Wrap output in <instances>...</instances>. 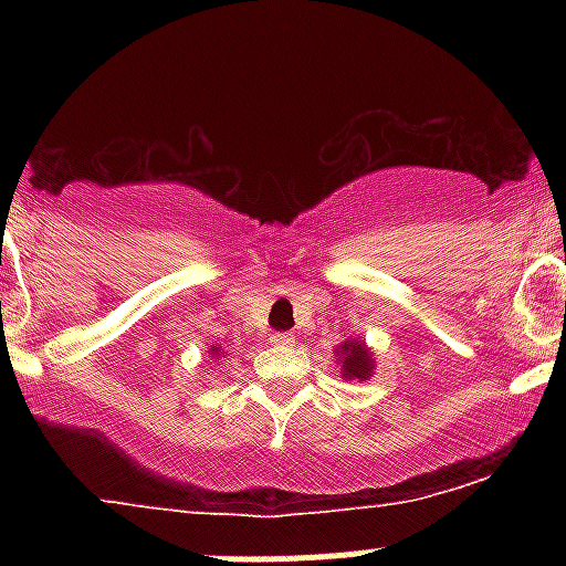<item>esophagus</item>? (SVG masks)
Wrapping results in <instances>:
<instances>
[{"label":"esophagus","mask_w":566,"mask_h":566,"mask_svg":"<svg viewBox=\"0 0 566 566\" xmlns=\"http://www.w3.org/2000/svg\"><path fill=\"white\" fill-rule=\"evenodd\" d=\"M295 343V337H292L290 333H274L271 335V346H279V348H287Z\"/></svg>","instance_id":"34e87169"}]
</instances>
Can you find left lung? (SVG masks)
Wrapping results in <instances>:
<instances>
[{"mask_svg":"<svg viewBox=\"0 0 566 566\" xmlns=\"http://www.w3.org/2000/svg\"><path fill=\"white\" fill-rule=\"evenodd\" d=\"M343 365V378L348 380H367L373 373V354L365 348V343L350 340L343 346V354L337 356Z\"/></svg>","mask_w":566,"mask_h":566,"instance_id":"8db88e82","label":"left lung"}]
</instances>
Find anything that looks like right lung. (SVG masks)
Listing matches in <instances>:
<instances>
[{
  "mask_svg": "<svg viewBox=\"0 0 566 566\" xmlns=\"http://www.w3.org/2000/svg\"><path fill=\"white\" fill-rule=\"evenodd\" d=\"M218 354V348H212V356H216Z\"/></svg>",
  "mask_w": 566,
  "mask_h": 566,
  "instance_id": "add662e5",
  "label": "right lung"
}]
</instances>
